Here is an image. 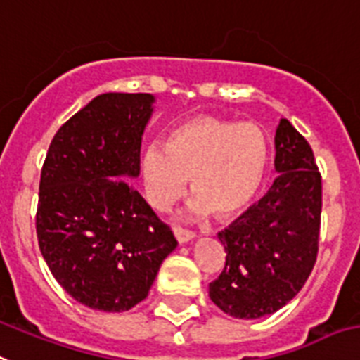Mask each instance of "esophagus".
I'll return each instance as SVG.
<instances>
[{"label":"esophagus","instance_id":"1","mask_svg":"<svg viewBox=\"0 0 360 360\" xmlns=\"http://www.w3.org/2000/svg\"><path fill=\"white\" fill-rule=\"evenodd\" d=\"M174 235H175V238H177V242H179V244H185V242L195 238L194 231L185 229V227H181V226L174 227Z\"/></svg>","mask_w":360,"mask_h":360}]
</instances>
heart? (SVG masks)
<instances>
[{
  "label": "heart",
  "instance_id": "heart-1",
  "mask_svg": "<svg viewBox=\"0 0 360 360\" xmlns=\"http://www.w3.org/2000/svg\"><path fill=\"white\" fill-rule=\"evenodd\" d=\"M270 160V144L259 125L198 116L177 125L168 142L150 144L142 155L146 198L166 210L183 195L192 177L190 214L214 210L231 218L255 198Z\"/></svg>",
  "mask_w": 360,
  "mask_h": 360
}]
</instances>
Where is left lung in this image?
<instances>
[{"label":"left lung","instance_id":"8db88e82","mask_svg":"<svg viewBox=\"0 0 360 360\" xmlns=\"http://www.w3.org/2000/svg\"><path fill=\"white\" fill-rule=\"evenodd\" d=\"M276 170L268 194L218 233L226 266L209 285V296L242 320L279 311L316 264L322 175L309 142L285 118L276 131Z\"/></svg>","mask_w":360,"mask_h":360}]
</instances>
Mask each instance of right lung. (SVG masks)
Segmentation results:
<instances>
[{"label": "right lung", "instance_id": "obj_1", "mask_svg": "<svg viewBox=\"0 0 360 360\" xmlns=\"http://www.w3.org/2000/svg\"><path fill=\"white\" fill-rule=\"evenodd\" d=\"M151 94L94 98L55 133L40 174L37 238L79 303L124 312L148 297L177 240L129 179L140 174Z\"/></svg>", "mask_w": 360, "mask_h": 360}]
</instances>
